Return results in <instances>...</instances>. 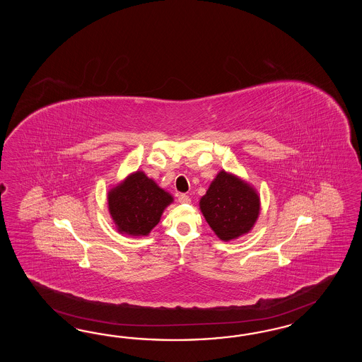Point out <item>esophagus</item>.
<instances>
[{"label":"esophagus","instance_id":"1","mask_svg":"<svg viewBox=\"0 0 362 362\" xmlns=\"http://www.w3.org/2000/svg\"><path fill=\"white\" fill-rule=\"evenodd\" d=\"M177 200H179V203H183V204H186V203H189L191 202V199L186 194H180L179 197H177Z\"/></svg>","mask_w":362,"mask_h":362}]
</instances>
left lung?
<instances>
[{
    "label": "left lung",
    "instance_id": "obj_1",
    "mask_svg": "<svg viewBox=\"0 0 362 362\" xmlns=\"http://www.w3.org/2000/svg\"><path fill=\"white\" fill-rule=\"evenodd\" d=\"M200 209L221 240H232L251 230L259 216L260 200L252 187L221 171L200 199Z\"/></svg>",
    "mask_w": 362,
    "mask_h": 362
}]
</instances>
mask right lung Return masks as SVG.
I'll return each instance as SVG.
<instances>
[{
	"instance_id": "1",
	"label": "right lung",
	"mask_w": 362,
	"mask_h": 362,
	"mask_svg": "<svg viewBox=\"0 0 362 362\" xmlns=\"http://www.w3.org/2000/svg\"><path fill=\"white\" fill-rule=\"evenodd\" d=\"M173 197L138 171L109 192V211L121 233L147 235L159 223Z\"/></svg>"
}]
</instances>
